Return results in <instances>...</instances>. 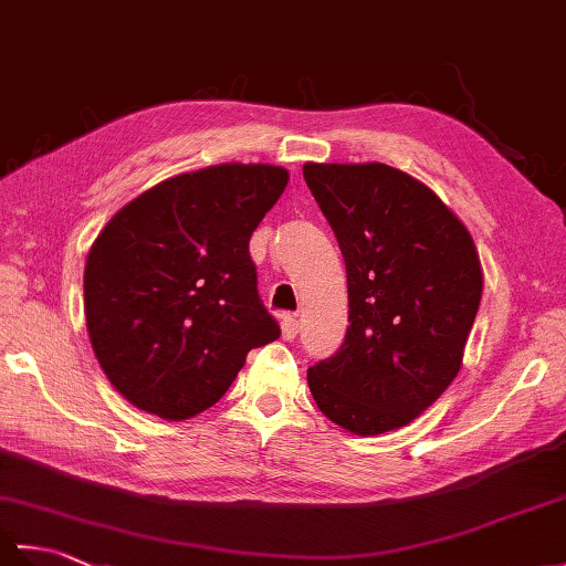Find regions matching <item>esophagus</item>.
Returning <instances> with one entry per match:
<instances>
[{
	"label": "esophagus",
	"instance_id": "esophagus-1",
	"mask_svg": "<svg viewBox=\"0 0 566 566\" xmlns=\"http://www.w3.org/2000/svg\"><path fill=\"white\" fill-rule=\"evenodd\" d=\"M296 333H298V321H296V316L284 314V316H282V338H284V340H294Z\"/></svg>",
	"mask_w": 566,
	"mask_h": 566
}]
</instances>
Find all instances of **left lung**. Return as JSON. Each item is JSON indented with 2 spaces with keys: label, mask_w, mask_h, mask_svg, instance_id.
<instances>
[{
  "label": "left lung",
  "mask_w": 566,
  "mask_h": 566,
  "mask_svg": "<svg viewBox=\"0 0 566 566\" xmlns=\"http://www.w3.org/2000/svg\"><path fill=\"white\" fill-rule=\"evenodd\" d=\"M347 272V333L308 367L321 413L355 436L411 423L450 387L482 302V268L460 219L389 165H304Z\"/></svg>",
  "instance_id": "obj_1"
}]
</instances>
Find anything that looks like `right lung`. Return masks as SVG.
Returning <instances> with one entry per match:
<instances>
[{"instance_id": "1", "label": "right lung", "mask_w": 566, "mask_h": 566, "mask_svg": "<svg viewBox=\"0 0 566 566\" xmlns=\"http://www.w3.org/2000/svg\"><path fill=\"white\" fill-rule=\"evenodd\" d=\"M290 182L274 165H213L143 191L84 268V316L104 375L140 411L185 420L280 338L250 235Z\"/></svg>"}]
</instances>
